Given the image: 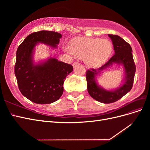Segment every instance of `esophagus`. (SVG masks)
Wrapping results in <instances>:
<instances>
[{"instance_id":"1","label":"esophagus","mask_w":150,"mask_h":150,"mask_svg":"<svg viewBox=\"0 0 150 150\" xmlns=\"http://www.w3.org/2000/svg\"><path fill=\"white\" fill-rule=\"evenodd\" d=\"M79 65V63L78 62H73V64H72V66H73V67H76V66H78Z\"/></svg>"}]
</instances>
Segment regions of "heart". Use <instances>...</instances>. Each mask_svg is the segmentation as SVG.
Returning a JSON list of instances; mask_svg holds the SVG:
<instances>
[{
    "label": "heart",
    "mask_w": 150,
    "mask_h": 150,
    "mask_svg": "<svg viewBox=\"0 0 150 150\" xmlns=\"http://www.w3.org/2000/svg\"><path fill=\"white\" fill-rule=\"evenodd\" d=\"M64 51L81 59L86 64L96 67L102 65L110 57L112 45L107 39L99 38H77L72 39L69 47H64Z\"/></svg>",
    "instance_id": "b5f03b06"
}]
</instances>
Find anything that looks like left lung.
Wrapping results in <instances>:
<instances>
[{"instance_id":"1","label":"left lung","mask_w":150,"mask_h":150,"mask_svg":"<svg viewBox=\"0 0 150 150\" xmlns=\"http://www.w3.org/2000/svg\"><path fill=\"white\" fill-rule=\"evenodd\" d=\"M108 36L112 40L115 54L100 68L88 69L86 74L89 95L95 100L104 104L116 102L130 91L133 87L136 72L133 51L130 45L118 35L108 34ZM114 64L123 66L125 77L124 83L120 87L115 90H107L98 85L96 78L103 70Z\"/></svg>"}]
</instances>
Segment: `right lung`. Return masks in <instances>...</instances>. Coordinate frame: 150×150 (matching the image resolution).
<instances>
[{"mask_svg":"<svg viewBox=\"0 0 150 150\" xmlns=\"http://www.w3.org/2000/svg\"><path fill=\"white\" fill-rule=\"evenodd\" d=\"M62 35L54 31L40 30L27 37L16 52L14 67L18 87L23 96L37 104H50L57 101L64 91L66 76L73 70L72 65L49 57L35 64V47L43 43L51 49L57 47Z\"/></svg>","mask_w":150,"mask_h":150,"instance_id":"1","label":"right lung"}]
</instances>
